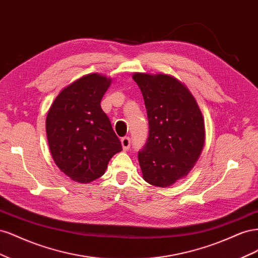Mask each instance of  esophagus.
I'll return each instance as SVG.
<instances>
[{
	"mask_svg": "<svg viewBox=\"0 0 258 258\" xmlns=\"http://www.w3.org/2000/svg\"><path fill=\"white\" fill-rule=\"evenodd\" d=\"M130 144H131V140L129 137H124L121 139V146L123 151H128L130 148Z\"/></svg>",
	"mask_w": 258,
	"mask_h": 258,
	"instance_id": "1",
	"label": "esophagus"
}]
</instances>
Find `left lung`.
<instances>
[{
  "label": "left lung",
  "mask_w": 258,
  "mask_h": 258,
  "mask_svg": "<svg viewBox=\"0 0 258 258\" xmlns=\"http://www.w3.org/2000/svg\"><path fill=\"white\" fill-rule=\"evenodd\" d=\"M141 89L150 134L139 152L144 181L168 187L185 177L196 165L206 140L205 119L186 86L167 74L135 73Z\"/></svg>",
  "instance_id": "1"
}]
</instances>
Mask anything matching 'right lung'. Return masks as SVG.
I'll use <instances>...</instances> for the list:
<instances>
[{"label": "right lung", "mask_w": 258, "mask_h": 258, "mask_svg": "<svg viewBox=\"0 0 258 258\" xmlns=\"http://www.w3.org/2000/svg\"><path fill=\"white\" fill-rule=\"evenodd\" d=\"M112 79L98 73L82 76L60 91L46 117L52 159L67 176L90 183L102 176L122 147L101 100Z\"/></svg>", "instance_id": "obj_1"}]
</instances>
